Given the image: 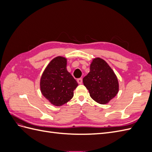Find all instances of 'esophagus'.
Here are the masks:
<instances>
[{"instance_id":"obj_1","label":"esophagus","mask_w":152,"mask_h":152,"mask_svg":"<svg viewBox=\"0 0 152 152\" xmlns=\"http://www.w3.org/2000/svg\"><path fill=\"white\" fill-rule=\"evenodd\" d=\"M77 82H78V84H81L82 83V79H77Z\"/></svg>"}]
</instances>
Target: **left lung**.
Listing matches in <instances>:
<instances>
[{
    "mask_svg": "<svg viewBox=\"0 0 152 152\" xmlns=\"http://www.w3.org/2000/svg\"><path fill=\"white\" fill-rule=\"evenodd\" d=\"M90 96L99 104H107L118 92L116 75L103 59L94 58L90 65V72L83 79Z\"/></svg>",
    "mask_w": 152,
    "mask_h": 152,
    "instance_id": "8db88e82",
    "label": "left lung"
}]
</instances>
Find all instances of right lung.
<instances>
[{"instance_id":"add662e5","label":"right lung","mask_w":152,"mask_h":152,"mask_svg":"<svg viewBox=\"0 0 152 152\" xmlns=\"http://www.w3.org/2000/svg\"><path fill=\"white\" fill-rule=\"evenodd\" d=\"M66 59L58 56L48 64L40 82L42 95L54 106L59 107L73 96L77 82L66 70Z\"/></svg>"}]
</instances>
